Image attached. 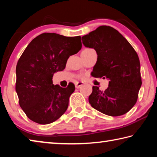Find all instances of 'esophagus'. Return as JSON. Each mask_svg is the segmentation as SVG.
Wrapping results in <instances>:
<instances>
[{
  "label": "esophagus",
  "instance_id": "obj_1",
  "mask_svg": "<svg viewBox=\"0 0 157 157\" xmlns=\"http://www.w3.org/2000/svg\"><path fill=\"white\" fill-rule=\"evenodd\" d=\"M83 85V82H76V83L75 84V88L76 89H78L81 86H82Z\"/></svg>",
  "mask_w": 157,
  "mask_h": 157
}]
</instances>
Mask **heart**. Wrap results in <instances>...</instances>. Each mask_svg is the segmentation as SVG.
<instances>
[{"instance_id": "1", "label": "heart", "mask_w": 157, "mask_h": 157, "mask_svg": "<svg viewBox=\"0 0 157 157\" xmlns=\"http://www.w3.org/2000/svg\"><path fill=\"white\" fill-rule=\"evenodd\" d=\"M93 50V49H91V48H85L82 52H88V51H90V50Z\"/></svg>"}]
</instances>
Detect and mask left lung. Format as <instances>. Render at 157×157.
Instances as JSON below:
<instances>
[{
  "label": "left lung",
  "instance_id": "1",
  "mask_svg": "<svg viewBox=\"0 0 157 157\" xmlns=\"http://www.w3.org/2000/svg\"><path fill=\"white\" fill-rule=\"evenodd\" d=\"M82 41L85 47L97 52L92 76L109 80L105 91L93 86L89 97L91 107L111 116L127 113L136 104L142 84L136 52L118 30L110 26H100L82 36Z\"/></svg>",
  "mask_w": 157,
  "mask_h": 157
}]
</instances>
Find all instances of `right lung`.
Instances as JSON below:
<instances>
[{
  "mask_svg": "<svg viewBox=\"0 0 157 157\" xmlns=\"http://www.w3.org/2000/svg\"><path fill=\"white\" fill-rule=\"evenodd\" d=\"M81 48L80 36L43 33L25 49L16 68V91L20 107L31 121L49 124L65 113L75 85L62 88L52 84V77L65 68L68 57Z\"/></svg>",
  "mask_w": 157,
  "mask_h": 157,
  "instance_id": "right-lung-1",
  "label": "right lung"
}]
</instances>
